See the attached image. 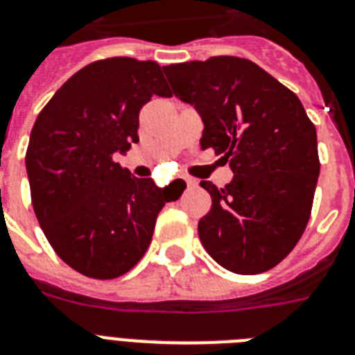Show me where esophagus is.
I'll list each match as a JSON object with an SVG mask.
<instances>
[{
  "label": "esophagus",
  "mask_w": 355,
  "mask_h": 355,
  "mask_svg": "<svg viewBox=\"0 0 355 355\" xmlns=\"http://www.w3.org/2000/svg\"><path fill=\"white\" fill-rule=\"evenodd\" d=\"M184 182H186L187 186H189V187H191V186H196V182H195V180H193V178H187V177H184Z\"/></svg>",
  "instance_id": "esophagus-1"
}]
</instances>
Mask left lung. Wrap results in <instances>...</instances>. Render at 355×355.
Masks as SVG:
<instances>
[{
    "label": "left lung",
    "mask_w": 355,
    "mask_h": 355,
    "mask_svg": "<svg viewBox=\"0 0 355 355\" xmlns=\"http://www.w3.org/2000/svg\"><path fill=\"white\" fill-rule=\"evenodd\" d=\"M173 94L204 122L202 150L233 169L225 187L200 182L211 211L202 245L236 274L272 269L300 242L320 177L318 137L302 101L249 59L218 55L162 68Z\"/></svg>",
    "instance_id": "8db88e82"
}]
</instances>
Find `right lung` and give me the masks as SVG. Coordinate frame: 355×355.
Here are the masks:
<instances>
[{
  "label": "right lung",
  "instance_id": "add662e5",
  "mask_svg": "<svg viewBox=\"0 0 355 355\" xmlns=\"http://www.w3.org/2000/svg\"><path fill=\"white\" fill-rule=\"evenodd\" d=\"M153 95H171L157 62L101 59L73 73L32 128L25 162L34 213L59 258L88 278L133 269L173 200L113 160L139 142V112Z\"/></svg>",
  "mask_w": 355,
  "mask_h": 355
}]
</instances>
